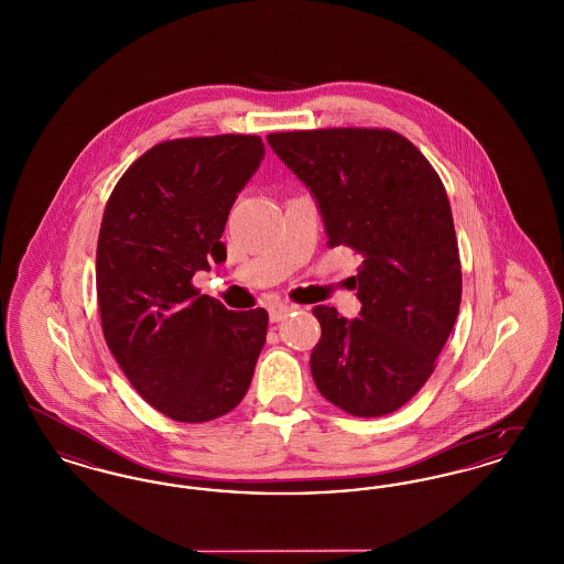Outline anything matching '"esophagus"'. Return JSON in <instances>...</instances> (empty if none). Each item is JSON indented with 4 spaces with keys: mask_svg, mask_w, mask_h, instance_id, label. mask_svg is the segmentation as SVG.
Listing matches in <instances>:
<instances>
[{
    "mask_svg": "<svg viewBox=\"0 0 564 564\" xmlns=\"http://www.w3.org/2000/svg\"><path fill=\"white\" fill-rule=\"evenodd\" d=\"M290 311H292V306H288V304H272L269 308L270 322H283L290 315Z\"/></svg>",
    "mask_w": 564,
    "mask_h": 564,
    "instance_id": "obj_1",
    "label": "esophagus"
}]
</instances>
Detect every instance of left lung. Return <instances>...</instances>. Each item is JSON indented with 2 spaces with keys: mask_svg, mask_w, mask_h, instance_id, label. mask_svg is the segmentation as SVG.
Returning <instances> with one entry per match:
<instances>
[{
  "mask_svg": "<svg viewBox=\"0 0 564 564\" xmlns=\"http://www.w3.org/2000/svg\"><path fill=\"white\" fill-rule=\"evenodd\" d=\"M267 139L311 189L327 245L364 256L350 276L359 317L313 308L322 323L313 380L352 416L391 414L427 382L458 315L460 260L444 184L393 131L319 129Z\"/></svg>",
  "mask_w": 564,
  "mask_h": 564,
  "instance_id": "left-lung-1",
  "label": "left lung"
}]
</instances>
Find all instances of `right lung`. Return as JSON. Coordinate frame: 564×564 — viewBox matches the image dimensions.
I'll list each match as a JSON object with an SVG mask.
<instances>
[{"instance_id": "1", "label": "right lung", "mask_w": 564, "mask_h": 564, "mask_svg": "<svg viewBox=\"0 0 564 564\" xmlns=\"http://www.w3.org/2000/svg\"><path fill=\"white\" fill-rule=\"evenodd\" d=\"M258 134L173 139L127 169L97 242L104 336L164 416L207 423L241 403L267 343L264 308L235 313L192 285L226 260L228 214L264 159Z\"/></svg>"}]
</instances>
